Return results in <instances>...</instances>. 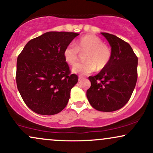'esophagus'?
I'll use <instances>...</instances> for the list:
<instances>
[{
  "label": "esophagus",
  "mask_w": 153,
  "mask_h": 153,
  "mask_svg": "<svg viewBox=\"0 0 153 153\" xmlns=\"http://www.w3.org/2000/svg\"><path fill=\"white\" fill-rule=\"evenodd\" d=\"M82 78H83V77L81 76V75H79V76H78V80H79V81H80V80H81Z\"/></svg>",
  "instance_id": "1"
}]
</instances>
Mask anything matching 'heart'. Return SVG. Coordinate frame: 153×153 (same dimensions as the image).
Segmentation results:
<instances>
[{
	"label": "heart",
	"instance_id": "heart-1",
	"mask_svg": "<svg viewBox=\"0 0 153 153\" xmlns=\"http://www.w3.org/2000/svg\"><path fill=\"white\" fill-rule=\"evenodd\" d=\"M79 52H86L85 62L78 63L72 68V72L81 75L104 69L108 65L111 56L109 47L103 43V41L94 34L84 35L73 45H69L63 52L65 60L68 64L74 65L78 62Z\"/></svg>",
	"mask_w": 153,
	"mask_h": 153
}]
</instances>
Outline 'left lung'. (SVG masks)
Here are the masks:
<instances>
[{"mask_svg": "<svg viewBox=\"0 0 153 153\" xmlns=\"http://www.w3.org/2000/svg\"><path fill=\"white\" fill-rule=\"evenodd\" d=\"M101 34L109 43L111 56L104 69L90 76L86 96L90 104L100 111L120 109L129 101L137 80L138 59L130 45L108 33Z\"/></svg>", "mask_w": 153, "mask_h": 153, "instance_id": "left-lung-1", "label": "left lung"}]
</instances>
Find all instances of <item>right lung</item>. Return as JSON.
<instances>
[{
    "label": "right lung",
    "mask_w": 153,
    "mask_h": 153,
    "mask_svg": "<svg viewBox=\"0 0 153 153\" xmlns=\"http://www.w3.org/2000/svg\"><path fill=\"white\" fill-rule=\"evenodd\" d=\"M78 35L46 32L30 40L19 55L17 88L26 106L35 113L54 115L68 104L78 77L71 74L63 52Z\"/></svg>",
    "instance_id": "1"
}]
</instances>
